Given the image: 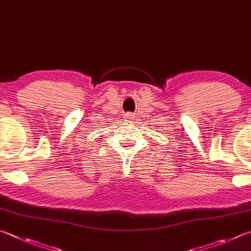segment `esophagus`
<instances>
[{"label": "esophagus", "instance_id": "esophagus-1", "mask_svg": "<svg viewBox=\"0 0 251 251\" xmlns=\"http://www.w3.org/2000/svg\"><path fill=\"white\" fill-rule=\"evenodd\" d=\"M125 116H126V120L128 121V122H131V120H133V118H134V117H133L134 115H133V114H131V113H126Z\"/></svg>", "mask_w": 251, "mask_h": 251}]
</instances>
